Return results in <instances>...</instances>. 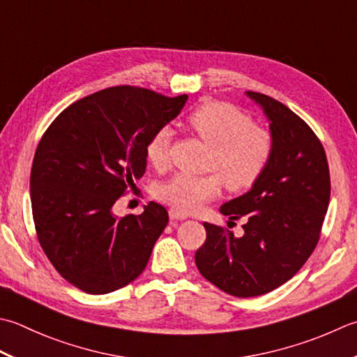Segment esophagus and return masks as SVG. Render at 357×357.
<instances>
[{
  "label": "esophagus",
  "instance_id": "34e87169",
  "mask_svg": "<svg viewBox=\"0 0 357 357\" xmlns=\"http://www.w3.org/2000/svg\"><path fill=\"white\" fill-rule=\"evenodd\" d=\"M170 218L172 220H187V215L185 213H181V212H178V211H170Z\"/></svg>",
  "mask_w": 357,
  "mask_h": 357
}]
</instances>
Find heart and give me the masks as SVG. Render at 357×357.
<instances>
[{
    "label": "heart",
    "mask_w": 357,
    "mask_h": 357,
    "mask_svg": "<svg viewBox=\"0 0 357 357\" xmlns=\"http://www.w3.org/2000/svg\"><path fill=\"white\" fill-rule=\"evenodd\" d=\"M212 151L211 170L230 192H244L252 187L266 167L274 150L272 136L255 127L249 116L226 103L202 105L188 119ZM172 130L159 128L146 144V158L155 167H164L170 156ZM220 190L215 176L176 174L158 188V197L179 212H193Z\"/></svg>",
    "instance_id": "obj_1"
}]
</instances>
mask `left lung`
I'll use <instances>...</instances> for the list:
<instances>
[{
    "mask_svg": "<svg viewBox=\"0 0 357 357\" xmlns=\"http://www.w3.org/2000/svg\"><path fill=\"white\" fill-rule=\"evenodd\" d=\"M269 122L274 150L260 179L220 207L244 218V235L204 222L207 238L195 263L208 282L235 297H257L296 275L319 241L330 204V169L322 144L296 113L248 91Z\"/></svg>",
    "mask_w": 357,
    "mask_h": 357,
    "instance_id": "left-lung-1",
    "label": "left lung"
}]
</instances>
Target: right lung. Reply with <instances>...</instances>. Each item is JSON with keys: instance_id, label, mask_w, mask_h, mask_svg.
Here are the masks:
<instances>
[{"instance_id": "obj_1", "label": "right lung", "mask_w": 357, "mask_h": 357, "mask_svg": "<svg viewBox=\"0 0 357 357\" xmlns=\"http://www.w3.org/2000/svg\"><path fill=\"white\" fill-rule=\"evenodd\" d=\"M188 96L136 86L102 89L69 105L35 151V229L59 274L88 294H108L142 274L169 213L150 202L123 218L116 201L146 167V144L176 117Z\"/></svg>"}]
</instances>
